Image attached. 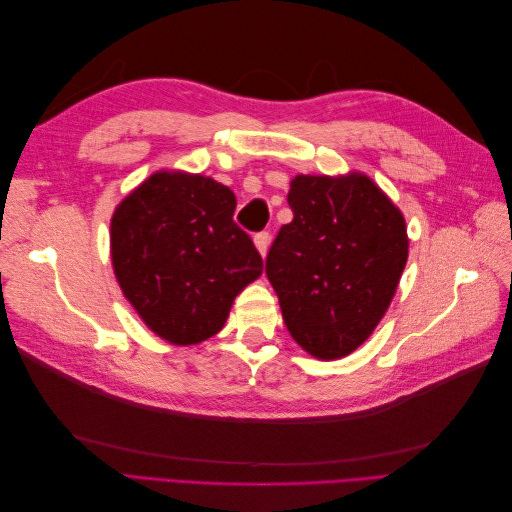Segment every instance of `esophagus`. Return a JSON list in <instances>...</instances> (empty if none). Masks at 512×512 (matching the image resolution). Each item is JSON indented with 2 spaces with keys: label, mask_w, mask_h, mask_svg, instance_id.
<instances>
[{
  "label": "esophagus",
  "mask_w": 512,
  "mask_h": 512,
  "mask_svg": "<svg viewBox=\"0 0 512 512\" xmlns=\"http://www.w3.org/2000/svg\"><path fill=\"white\" fill-rule=\"evenodd\" d=\"M269 243H271L269 232H258V235L254 237V245H256V250L260 252L262 258H265L267 252H269Z\"/></svg>",
  "instance_id": "34e87169"
}]
</instances>
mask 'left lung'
<instances>
[{
  "instance_id": "left-lung-1",
  "label": "left lung",
  "mask_w": 512,
  "mask_h": 512,
  "mask_svg": "<svg viewBox=\"0 0 512 512\" xmlns=\"http://www.w3.org/2000/svg\"><path fill=\"white\" fill-rule=\"evenodd\" d=\"M288 205L267 277L294 342L318 361L344 359L395 297L410 247L404 213L359 170L292 177Z\"/></svg>"
}]
</instances>
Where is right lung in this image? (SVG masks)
Instances as JSON below:
<instances>
[{
	"instance_id": "add662e5",
	"label": "right lung",
	"mask_w": 512,
	"mask_h": 512,
	"mask_svg": "<svg viewBox=\"0 0 512 512\" xmlns=\"http://www.w3.org/2000/svg\"><path fill=\"white\" fill-rule=\"evenodd\" d=\"M237 198L200 173L162 168L111 218V262L123 297L147 329L173 346L220 333L237 294L262 275Z\"/></svg>"
}]
</instances>
